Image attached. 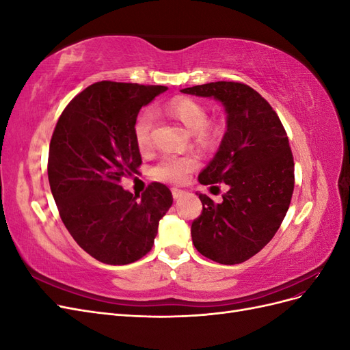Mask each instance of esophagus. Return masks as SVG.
Listing matches in <instances>:
<instances>
[{
	"mask_svg": "<svg viewBox=\"0 0 350 350\" xmlns=\"http://www.w3.org/2000/svg\"><path fill=\"white\" fill-rule=\"evenodd\" d=\"M184 196V191L183 189H178V188H172V197L175 198V200H178V198H181Z\"/></svg>",
	"mask_w": 350,
	"mask_h": 350,
	"instance_id": "obj_1",
	"label": "esophagus"
}]
</instances>
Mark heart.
I'll list each match as a JSON object with an SVG mask.
<instances>
[{
    "mask_svg": "<svg viewBox=\"0 0 350 350\" xmlns=\"http://www.w3.org/2000/svg\"><path fill=\"white\" fill-rule=\"evenodd\" d=\"M162 112L169 118L183 124L189 133H194L196 140L200 143L207 144L216 139V129L207 122V109L200 102L191 98H174L165 105ZM152 129L153 115L149 111L140 113L134 124V139L142 152L152 149ZM196 167L197 159L194 156L166 154L153 167V175L154 178L161 179V181L179 184L184 183L188 174L193 172Z\"/></svg>",
    "mask_w": 350,
    "mask_h": 350,
    "instance_id": "1",
    "label": "heart"
}]
</instances>
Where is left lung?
Instances as JSON below:
<instances>
[{
	"label": "left lung",
	"instance_id": "1",
	"mask_svg": "<svg viewBox=\"0 0 350 350\" xmlns=\"http://www.w3.org/2000/svg\"><path fill=\"white\" fill-rule=\"evenodd\" d=\"M181 92L215 98L228 113L219 150L198 175L200 184H225L228 191L220 203L198 194L203 210L191 225L193 243L216 262H243L271 241L289 208L295 165L288 135L270 103L247 84L216 81Z\"/></svg>",
	"mask_w": 350,
	"mask_h": 350
}]
</instances>
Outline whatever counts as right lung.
Listing matches in <instances>:
<instances>
[{
    "mask_svg": "<svg viewBox=\"0 0 350 350\" xmlns=\"http://www.w3.org/2000/svg\"><path fill=\"white\" fill-rule=\"evenodd\" d=\"M166 86L99 81L71 99L52 134L48 179L61 220L93 258L124 266L144 257L172 193L152 183L140 196L121 179L139 172L134 124L142 107Z\"/></svg>",
    "mask_w": 350,
    "mask_h": 350,
    "instance_id": "right-lung-1",
    "label": "right lung"
}]
</instances>
